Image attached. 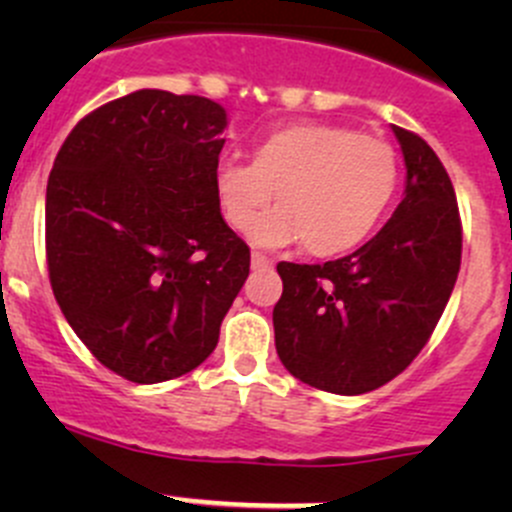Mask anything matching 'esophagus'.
<instances>
[{
    "label": "esophagus",
    "mask_w": 512,
    "mask_h": 512,
    "mask_svg": "<svg viewBox=\"0 0 512 512\" xmlns=\"http://www.w3.org/2000/svg\"><path fill=\"white\" fill-rule=\"evenodd\" d=\"M250 262H252V267H255V270H267V267H272V260H270V257L260 255V252H252Z\"/></svg>",
    "instance_id": "34e87169"
}]
</instances>
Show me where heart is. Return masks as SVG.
Masks as SVG:
<instances>
[{
  "label": "heart",
  "mask_w": 512,
  "mask_h": 512,
  "mask_svg": "<svg viewBox=\"0 0 512 512\" xmlns=\"http://www.w3.org/2000/svg\"><path fill=\"white\" fill-rule=\"evenodd\" d=\"M399 173V156L384 138L339 123H292L257 143L252 163L223 160L215 195L235 230L253 225L247 235L255 245L304 240L309 255L334 257L374 232ZM275 189L281 205L261 216Z\"/></svg>",
  "instance_id": "b5f03b06"
}]
</instances>
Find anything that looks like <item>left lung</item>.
Segmentation results:
<instances>
[{
    "instance_id": "obj_1",
    "label": "left lung",
    "mask_w": 512,
    "mask_h": 512,
    "mask_svg": "<svg viewBox=\"0 0 512 512\" xmlns=\"http://www.w3.org/2000/svg\"><path fill=\"white\" fill-rule=\"evenodd\" d=\"M404 200L366 245L324 265L280 262L275 347L294 379L356 396L399 376L436 329L458 270L461 218L451 178L416 133L391 126Z\"/></svg>"
}]
</instances>
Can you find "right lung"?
Returning <instances> with one entry per match:
<instances>
[{
  "label": "right lung",
  "mask_w": 512,
  "mask_h": 512,
  "mask_svg": "<svg viewBox=\"0 0 512 512\" xmlns=\"http://www.w3.org/2000/svg\"><path fill=\"white\" fill-rule=\"evenodd\" d=\"M227 113L141 89L66 136L46 185V262L76 337L106 369L158 384L218 347L250 247L215 195Z\"/></svg>",
  "instance_id": "1"
}]
</instances>
